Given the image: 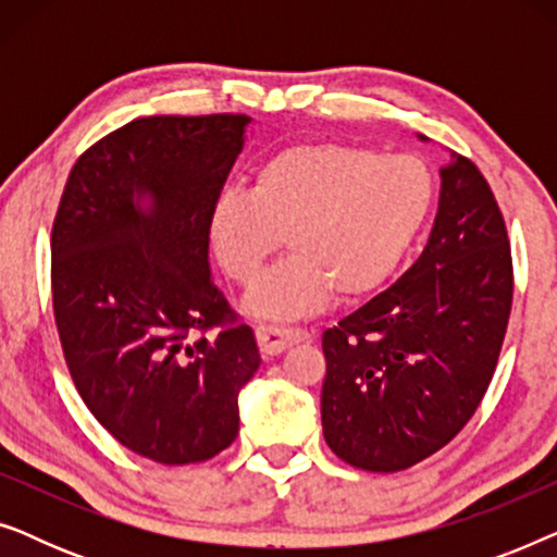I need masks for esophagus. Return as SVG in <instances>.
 Listing matches in <instances>:
<instances>
[{
  "label": "esophagus",
  "instance_id": "34e87169",
  "mask_svg": "<svg viewBox=\"0 0 557 557\" xmlns=\"http://www.w3.org/2000/svg\"><path fill=\"white\" fill-rule=\"evenodd\" d=\"M307 337L309 334L304 330H286V326H273V324L256 326V339H258V347H261L263 357L281 355L286 347L299 345V342H304Z\"/></svg>",
  "mask_w": 557,
  "mask_h": 557
}]
</instances>
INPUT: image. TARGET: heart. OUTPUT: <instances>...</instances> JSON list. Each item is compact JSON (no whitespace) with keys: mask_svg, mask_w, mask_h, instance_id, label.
I'll list each match as a JSON object with an SVG mask.
<instances>
[{"mask_svg":"<svg viewBox=\"0 0 557 557\" xmlns=\"http://www.w3.org/2000/svg\"><path fill=\"white\" fill-rule=\"evenodd\" d=\"M436 185L421 159L304 141L258 164L246 193H225L210 212L220 269L253 286L269 258L294 250L250 294L258 317L296 319L377 294L395 276L431 215Z\"/></svg>","mask_w":557,"mask_h":557,"instance_id":"heart-1","label":"heart"}]
</instances>
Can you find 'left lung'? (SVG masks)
I'll list each match as a JSON object with an SVG mask.
<instances>
[{"instance_id": "1", "label": "left lung", "mask_w": 557, "mask_h": 557, "mask_svg": "<svg viewBox=\"0 0 557 557\" xmlns=\"http://www.w3.org/2000/svg\"><path fill=\"white\" fill-rule=\"evenodd\" d=\"M512 292V250L490 182L451 151L423 253L322 337L332 451L387 474L444 448L492 383Z\"/></svg>"}]
</instances>
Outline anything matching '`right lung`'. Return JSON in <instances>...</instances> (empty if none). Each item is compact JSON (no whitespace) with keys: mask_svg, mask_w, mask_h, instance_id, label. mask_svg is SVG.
<instances>
[{"mask_svg":"<svg viewBox=\"0 0 557 557\" xmlns=\"http://www.w3.org/2000/svg\"><path fill=\"white\" fill-rule=\"evenodd\" d=\"M248 124L128 121L78 157L52 223V309L75 391L119 444L166 467L233 444L238 393L261 364L208 261L212 205Z\"/></svg>","mask_w":557,"mask_h":557,"instance_id":"right-lung-1","label":"right lung"}]
</instances>
